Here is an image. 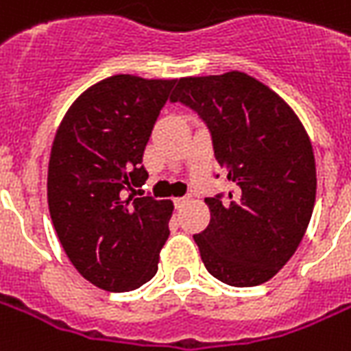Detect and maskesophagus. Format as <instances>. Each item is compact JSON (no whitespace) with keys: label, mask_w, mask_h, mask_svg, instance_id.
Instances as JSON below:
<instances>
[{"label":"esophagus","mask_w":351,"mask_h":351,"mask_svg":"<svg viewBox=\"0 0 351 351\" xmlns=\"http://www.w3.org/2000/svg\"><path fill=\"white\" fill-rule=\"evenodd\" d=\"M173 202H175V208H182L184 204L188 202V197H176V199H173Z\"/></svg>","instance_id":"34e87169"}]
</instances>
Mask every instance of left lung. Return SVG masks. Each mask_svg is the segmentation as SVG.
I'll return each instance as SVG.
<instances>
[{"label": "left lung", "instance_id": "obj_1", "mask_svg": "<svg viewBox=\"0 0 351 351\" xmlns=\"http://www.w3.org/2000/svg\"><path fill=\"white\" fill-rule=\"evenodd\" d=\"M171 102L193 110L234 189L206 197L210 223L193 240L230 287L269 281L294 255L316 199L313 145L281 96L243 72L178 80ZM219 176V175H217Z\"/></svg>", "mask_w": 351, "mask_h": 351}]
</instances>
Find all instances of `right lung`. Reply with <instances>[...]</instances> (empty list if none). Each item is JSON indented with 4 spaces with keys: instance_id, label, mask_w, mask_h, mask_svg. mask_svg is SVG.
<instances>
[{
    "instance_id": "right-lung-1",
    "label": "right lung",
    "mask_w": 351,
    "mask_h": 351,
    "mask_svg": "<svg viewBox=\"0 0 351 351\" xmlns=\"http://www.w3.org/2000/svg\"><path fill=\"white\" fill-rule=\"evenodd\" d=\"M175 83L106 77L77 96L53 139L51 221L74 268L108 292L136 290L158 271L173 202L129 191L149 178L143 152Z\"/></svg>"
}]
</instances>
